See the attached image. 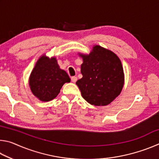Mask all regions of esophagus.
<instances>
[{"label": "esophagus", "instance_id": "obj_1", "mask_svg": "<svg viewBox=\"0 0 159 159\" xmlns=\"http://www.w3.org/2000/svg\"><path fill=\"white\" fill-rule=\"evenodd\" d=\"M71 81H72V82H73V83H76V80H77V77H76V76H72V77L71 78Z\"/></svg>", "mask_w": 159, "mask_h": 159}]
</instances>
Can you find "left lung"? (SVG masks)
Listing matches in <instances>:
<instances>
[{"label": "left lung", "instance_id": "obj_1", "mask_svg": "<svg viewBox=\"0 0 159 159\" xmlns=\"http://www.w3.org/2000/svg\"><path fill=\"white\" fill-rule=\"evenodd\" d=\"M79 55L83 59V77L76 84L83 98L92 105H108L120 95L124 85L120 59L112 51L98 45H94L88 55Z\"/></svg>", "mask_w": 159, "mask_h": 159}]
</instances>
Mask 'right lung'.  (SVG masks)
<instances>
[{
  "label": "right lung",
  "instance_id": "add662e5",
  "mask_svg": "<svg viewBox=\"0 0 159 159\" xmlns=\"http://www.w3.org/2000/svg\"><path fill=\"white\" fill-rule=\"evenodd\" d=\"M70 80L66 72L60 69L56 57L43 55L32 70L29 84L35 97L42 102H48L55 99L64 83Z\"/></svg>",
  "mask_w": 159,
  "mask_h": 159
}]
</instances>
